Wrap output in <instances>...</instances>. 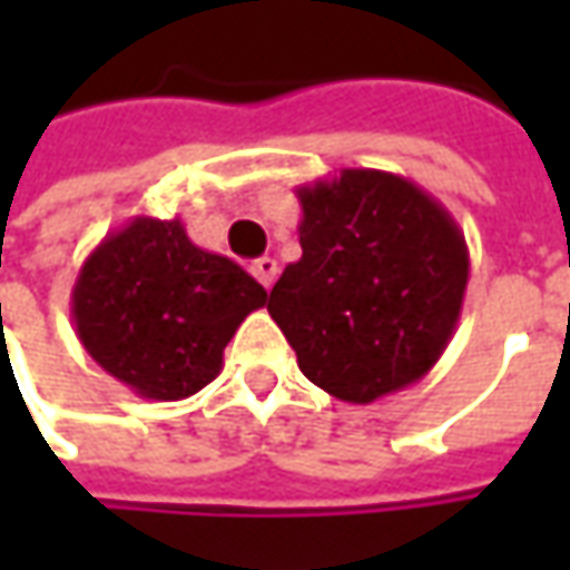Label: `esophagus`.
Returning a JSON list of instances; mask_svg holds the SVG:
<instances>
[{"instance_id": "1", "label": "esophagus", "mask_w": 570, "mask_h": 570, "mask_svg": "<svg viewBox=\"0 0 570 570\" xmlns=\"http://www.w3.org/2000/svg\"><path fill=\"white\" fill-rule=\"evenodd\" d=\"M253 275L266 285V288H273V282H275V275H278V263H275L273 256H259L256 263L250 266Z\"/></svg>"}]
</instances>
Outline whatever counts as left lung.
I'll return each instance as SVG.
<instances>
[{
	"instance_id": "obj_1",
	"label": "left lung",
	"mask_w": 570,
	"mask_h": 570,
	"mask_svg": "<svg viewBox=\"0 0 570 570\" xmlns=\"http://www.w3.org/2000/svg\"><path fill=\"white\" fill-rule=\"evenodd\" d=\"M301 259L269 292L297 367L342 403L412 386L444 355L470 250L431 193L400 174L342 167L297 187Z\"/></svg>"
}]
</instances>
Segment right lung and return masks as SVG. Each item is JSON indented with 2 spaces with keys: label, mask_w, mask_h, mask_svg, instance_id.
Listing matches in <instances>:
<instances>
[{
  "label": "right lung",
  "mask_w": 570,
  "mask_h": 570,
  "mask_svg": "<svg viewBox=\"0 0 570 570\" xmlns=\"http://www.w3.org/2000/svg\"><path fill=\"white\" fill-rule=\"evenodd\" d=\"M266 304L234 259L187 237L180 218L136 215L78 269L72 323L85 352L136 396L174 403L222 374L225 345Z\"/></svg>",
  "instance_id": "add662e5"
}]
</instances>
